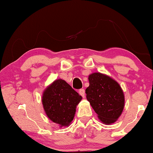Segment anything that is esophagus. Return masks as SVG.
Returning <instances> with one entry per match:
<instances>
[{
	"label": "esophagus",
	"instance_id": "34e87169",
	"mask_svg": "<svg viewBox=\"0 0 153 153\" xmlns=\"http://www.w3.org/2000/svg\"><path fill=\"white\" fill-rule=\"evenodd\" d=\"M79 95L82 96L83 97H85V91H84V89H80V90H79Z\"/></svg>",
	"mask_w": 153,
	"mask_h": 153
}]
</instances>
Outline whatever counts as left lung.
<instances>
[{"label":"left lung","instance_id":"obj_1","mask_svg":"<svg viewBox=\"0 0 153 153\" xmlns=\"http://www.w3.org/2000/svg\"><path fill=\"white\" fill-rule=\"evenodd\" d=\"M85 89L87 100L105 125L116 122L125 106V95L120 85L108 75L94 72L88 76Z\"/></svg>","mask_w":153,"mask_h":153}]
</instances>
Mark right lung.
<instances>
[{"label":"right lung","instance_id":"add662e5","mask_svg":"<svg viewBox=\"0 0 153 153\" xmlns=\"http://www.w3.org/2000/svg\"><path fill=\"white\" fill-rule=\"evenodd\" d=\"M82 97L65 81L56 79L46 88L42 102L48 118L60 127H68L74 119Z\"/></svg>","mask_w":153,"mask_h":153}]
</instances>
